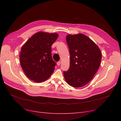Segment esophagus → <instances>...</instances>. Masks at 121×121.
<instances>
[{"label": "esophagus", "mask_w": 121, "mask_h": 121, "mask_svg": "<svg viewBox=\"0 0 121 121\" xmlns=\"http://www.w3.org/2000/svg\"><path fill=\"white\" fill-rule=\"evenodd\" d=\"M60 61L57 62V65H58V66H59V65H60Z\"/></svg>", "instance_id": "34e87169"}]
</instances>
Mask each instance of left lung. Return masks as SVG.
<instances>
[{
  "label": "left lung",
  "instance_id": "obj_1",
  "mask_svg": "<svg viewBox=\"0 0 121 121\" xmlns=\"http://www.w3.org/2000/svg\"><path fill=\"white\" fill-rule=\"evenodd\" d=\"M67 43L70 54L69 68L64 71L65 81L74 87L89 82L100 66L101 52L92 40L83 34L68 35Z\"/></svg>",
  "mask_w": 121,
  "mask_h": 121
}]
</instances>
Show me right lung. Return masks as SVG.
<instances>
[{
    "label": "right lung",
    "mask_w": 121,
    "mask_h": 121,
    "mask_svg": "<svg viewBox=\"0 0 121 121\" xmlns=\"http://www.w3.org/2000/svg\"><path fill=\"white\" fill-rule=\"evenodd\" d=\"M57 38V33L39 32L22 47L21 67L27 77L32 81L43 82L52 74L56 63L52 59L51 46Z\"/></svg>",
    "instance_id": "add662e5"
}]
</instances>
